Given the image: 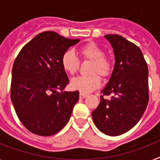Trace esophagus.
<instances>
[{
	"label": "esophagus",
	"mask_w": 160,
	"mask_h": 160,
	"mask_svg": "<svg viewBox=\"0 0 160 160\" xmlns=\"http://www.w3.org/2000/svg\"><path fill=\"white\" fill-rule=\"evenodd\" d=\"M87 94L85 93H82V92H80V98H86Z\"/></svg>",
	"instance_id": "34e87169"
}]
</instances>
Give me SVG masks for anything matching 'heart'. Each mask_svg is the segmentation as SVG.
I'll return each instance as SVG.
<instances>
[{"label": "heart", "mask_w": 160, "mask_h": 160, "mask_svg": "<svg viewBox=\"0 0 160 160\" xmlns=\"http://www.w3.org/2000/svg\"><path fill=\"white\" fill-rule=\"evenodd\" d=\"M78 53L83 60L90 61L88 66V76H77L71 81V88L82 93H88L98 88L101 78L106 79L112 72V64L108 58L104 56V51L93 42H88L80 46ZM61 64L67 73L73 75L80 67V60L72 50H67L62 56Z\"/></svg>", "instance_id": "heart-1"}]
</instances>
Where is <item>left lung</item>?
Returning a JSON list of instances; mask_svg holds the SVG:
<instances>
[{"label": "left lung", "mask_w": 160, "mask_h": 160, "mask_svg": "<svg viewBox=\"0 0 160 160\" xmlns=\"http://www.w3.org/2000/svg\"><path fill=\"white\" fill-rule=\"evenodd\" d=\"M114 49L115 62L101 102L92 117L97 128L109 136L128 132L139 121L149 101L148 67L142 50L119 35H106ZM104 96H111L110 100Z\"/></svg>", "instance_id": "left-lung-1"}]
</instances>
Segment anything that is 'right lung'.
Listing matches in <instances>:
<instances>
[{"mask_svg": "<svg viewBox=\"0 0 160 160\" xmlns=\"http://www.w3.org/2000/svg\"><path fill=\"white\" fill-rule=\"evenodd\" d=\"M79 39L57 32L40 33L24 45L12 69L10 98L23 126L40 136H52L68 123L79 91L62 92L69 83L61 58Z\"/></svg>", "mask_w": 160, "mask_h": 160, "instance_id": "1", "label": "right lung"}]
</instances>
